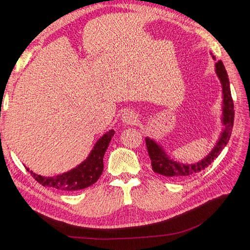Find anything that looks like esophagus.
I'll return each instance as SVG.
<instances>
[{"instance_id":"esophagus-1","label":"esophagus","mask_w":250,"mask_h":250,"mask_svg":"<svg viewBox=\"0 0 250 250\" xmlns=\"http://www.w3.org/2000/svg\"><path fill=\"white\" fill-rule=\"evenodd\" d=\"M122 121L125 125H136L138 123L139 117H138V114L136 112L127 110V111L124 112V114L122 115Z\"/></svg>"}]
</instances>
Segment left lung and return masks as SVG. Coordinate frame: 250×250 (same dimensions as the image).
<instances>
[{
  "mask_svg": "<svg viewBox=\"0 0 250 250\" xmlns=\"http://www.w3.org/2000/svg\"><path fill=\"white\" fill-rule=\"evenodd\" d=\"M212 58L216 60V57L212 55ZM216 74L220 79L222 84L223 91V116L222 122L225 125V128L221 133V137L218 140L214 149L208 153V156L198 163L193 164H183L170 159V157L165 153L163 148L158 145L154 140L146 138V145L148 153L151 159V165L153 171L163 175L164 177L170 179H186L196 173H199L202 170L207 168L211 164L217 157L220 155L222 150L227 145L229 139L231 137L233 123H234V104L231 96L230 83L226 69L223 64L222 61H219L215 64Z\"/></svg>",
  "mask_w": 250,
  "mask_h": 250,
  "instance_id": "obj_1",
  "label": "left lung"
}]
</instances>
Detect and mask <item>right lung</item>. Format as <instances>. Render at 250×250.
<instances>
[{
    "instance_id": "1",
    "label": "right lung",
    "mask_w": 250,
    "mask_h": 250,
    "mask_svg": "<svg viewBox=\"0 0 250 250\" xmlns=\"http://www.w3.org/2000/svg\"><path fill=\"white\" fill-rule=\"evenodd\" d=\"M113 135V129L104 134L95 144L88 158L68 172L54 177H44L29 171L28 168L27 171H29L33 178L43 187L52 188L62 191H75L84 189L94 185L102 174L103 157Z\"/></svg>"
}]
</instances>
